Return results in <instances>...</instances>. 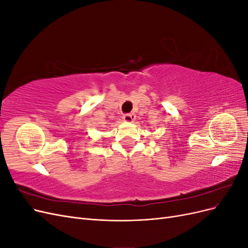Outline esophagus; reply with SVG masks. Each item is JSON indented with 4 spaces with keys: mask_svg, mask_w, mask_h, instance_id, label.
Here are the masks:
<instances>
[{
    "mask_svg": "<svg viewBox=\"0 0 248 248\" xmlns=\"http://www.w3.org/2000/svg\"><path fill=\"white\" fill-rule=\"evenodd\" d=\"M134 119H136V115H134V114H126V115L123 116V120L127 123L132 122Z\"/></svg>",
    "mask_w": 248,
    "mask_h": 248,
    "instance_id": "esophagus-1",
    "label": "esophagus"
}]
</instances>
